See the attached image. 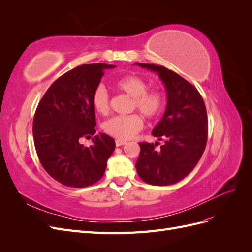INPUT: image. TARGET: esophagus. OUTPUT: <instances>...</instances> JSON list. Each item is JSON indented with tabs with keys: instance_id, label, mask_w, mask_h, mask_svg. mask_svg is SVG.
Segmentation results:
<instances>
[{
	"instance_id": "esophagus-1",
	"label": "esophagus",
	"mask_w": 252,
	"mask_h": 252,
	"mask_svg": "<svg viewBox=\"0 0 252 252\" xmlns=\"http://www.w3.org/2000/svg\"><path fill=\"white\" fill-rule=\"evenodd\" d=\"M126 142L125 141H121V140H116V146L117 147H120L122 146V145H125Z\"/></svg>"
}]
</instances>
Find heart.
<instances>
[{"label": "heart", "mask_w": 252, "mask_h": 252, "mask_svg": "<svg viewBox=\"0 0 252 252\" xmlns=\"http://www.w3.org/2000/svg\"><path fill=\"white\" fill-rule=\"evenodd\" d=\"M114 85L132 98V108L138 109L146 118H155L162 111L165 96L161 90L149 89L148 84L138 75L128 74L121 77ZM93 105L96 112L108 113L110 108V98L107 89L104 85H98L93 94ZM143 128V120L139 114L116 116L105 122V132L118 140L126 141L133 138Z\"/></svg>", "instance_id": "b5f03b06"}]
</instances>
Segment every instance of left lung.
I'll return each instance as SVG.
<instances>
[{
	"mask_svg": "<svg viewBox=\"0 0 252 252\" xmlns=\"http://www.w3.org/2000/svg\"><path fill=\"white\" fill-rule=\"evenodd\" d=\"M157 72L167 91L164 116L151 134L158 142L140 143L135 163L140 178L155 186L172 185L193 170L207 143L208 119L203 97L197 89L181 75L155 64L135 63Z\"/></svg>",
	"mask_w": 252,
	"mask_h": 252,
	"instance_id": "obj_1",
	"label": "left lung"
}]
</instances>
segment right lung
Here are the masks:
<instances>
[{
	"label": "right lung",
	"mask_w": 252,
	"mask_h": 252,
	"mask_svg": "<svg viewBox=\"0 0 252 252\" xmlns=\"http://www.w3.org/2000/svg\"><path fill=\"white\" fill-rule=\"evenodd\" d=\"M107 64L75 67L52 83L37 105L33 118V141L37 157L51 178L68 187L94 184L105 172L116 142L98 133L85 148L78 141L95 133L93 94Z\"/></svg>",
	"instance_id": "1"
}]
</instances>
